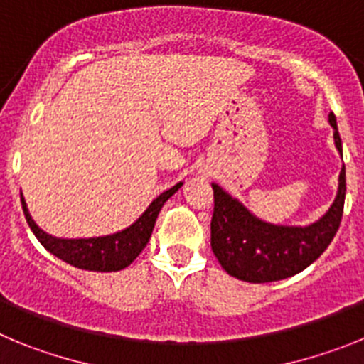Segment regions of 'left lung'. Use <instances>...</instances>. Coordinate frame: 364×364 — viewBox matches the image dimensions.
Listing matches in <instances>:
<instances>
[{"label":"left lung","mask_w":364,"mask_h":364,"mask_svg":"<svg viewBox=\"0 0 364 364\" xmlns=\"http://www.w3.org/2000/svg\"><path fill=\"white\" fill-rule=\"evenodd\" d=\"M328 122L333 127V142L343 156L336 114ZM215 197L211 218V250L231 277L246 282H273L288 279L319 259L339 230L345 208V164L339 173V189L330 210L310 226H279L250 213L220 186L211 184Z\"/></svg>","instance_id":"1"}]
</instances>
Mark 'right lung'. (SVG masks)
<instances>
[{
	"label": "right lung",
	"instance_id": "right-lung-1",
	"mask_svg": "<svg viewBox=\"0 0 364 364\" xmlns=\"http://www.w3.org/2000/svg\"><path fill=\"white\" fill-rule=\"evenodd\" d=\"M180 188H182V182L159 195L129 228L112 235H105V237H91V239H58V237L45 233L41 228H38L36 222L32 220L23 195H21V205H23L28 228L36 235V239L47 252L56 255L58 259L65 260L67 264L87 269V272H120L142 253L146 244L149 242L154 222H156L162 205Z\"/></svg>",
	"mask_w": 364,
	"mask_h": 364
}]
</instances>
